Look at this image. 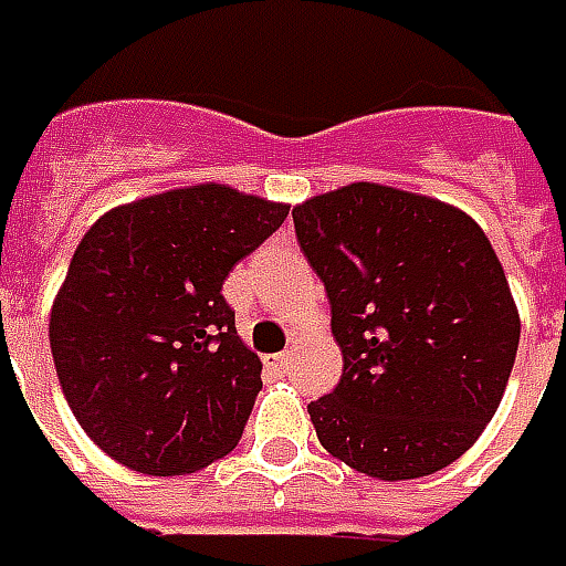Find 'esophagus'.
<instances>
[{
	"label": "esophagus",
	"instance_id": "esophagus-1",
	"mask_svg": "<svg viewBox=\"0 0 566 566\" xmlns=\"http://www.w3.org/2000/svg\"><path fill=\"white\" fill-rule=\"evenodd\" d=\"M292 363V350H286V354H276V356H268V366L274 368V371H286Z\"/></svg>",
	"mask_w": 566,
	"mask_h": 566
}]
</instances>
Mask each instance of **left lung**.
Returning <instances> with one entry per match:
<instances>
[{
  "mask_svg": "<svg viewBox=\"0 0 566 566\" xmlns=\"http://www.w3.org/2000/svg\"><path fill=\"white\" fill-rule=\"evenodd\" d=\"M344 356L307 405L319 444L356 472L408 482L467 454L494 418L521 316L479 222L444 200L350 182L292 210Z\"/></svg>",
  "mask_w": 566,
  "mask_h": 566,
  "instance_id": "8db88e82",
  "label": "left lung"
}]
</instances>
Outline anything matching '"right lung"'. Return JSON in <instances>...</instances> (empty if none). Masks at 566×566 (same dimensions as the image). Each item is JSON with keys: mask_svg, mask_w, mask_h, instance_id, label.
I'll use <instances>...</instances> for the list:
<instances>
[{"mask_svg": "<svg viewBox=\"0 0 566 566\" xmlns=\"http://www.w3.org/2000/svg\"><path fill=\"white\" fill-rule=\"evenodd\" d=\"M290 203L222 182L103 212L51 304V354L72 415L122 467L186 475L234 451L262 363L222 298L228 271Z\"/></svg>", "mask_w": 566, "mask_h": 566, "instance_id": "obj_1", "label": "right lung"}]
</instances>
